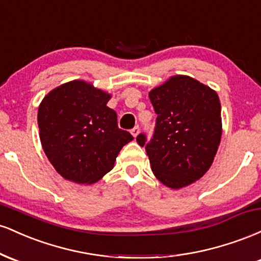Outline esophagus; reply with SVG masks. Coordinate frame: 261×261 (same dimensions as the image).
Masks as SVG:
<instances>
[{
    "label": "esophagus",
    "mask_w": 261,
    "mask_h": 261,
    "mask_svg": "<svg viewBox=\"0 0 261 261\" xmlns=\"http://www.w3.org/2000/svg\"><path fill=\"white\" fill-rule=\"evenodd\" d=\"M139 133H140V126H139V125H136V126H135L134 128H131V134H133L134 137H136L137 135H139Z\"/></svg>",
    "instance_id": "obj_1"
}]
</instances>
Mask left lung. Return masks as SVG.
<instances>
[{"label":"left lung","mask_w":261,"mask_h":261,"mask_svg":"<svg viewBox=\"0 0 261 261\" xmlns=\"http://www.w3.org/2000/svg\"><path fill=\"white\" fill-rule=\"evenodd\" d=\"M157 114L153 135L136 141L146 148L155 178L180 189L207 172L222 135L217 93L189 76H174L149 92Z\"/></svg>","instance_id":"8db88e82"}]
</instances>
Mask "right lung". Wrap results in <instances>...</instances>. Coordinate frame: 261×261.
Returning a JSON list of instances; mask_svg holds the SVG:
<instances>
[{
	"instance_id": "1",
	"label": "right lung",
	"mask_w": 261,
	"mask_h": 261,
	"mask_svg": "<svg viewBox=\"0 0 261 261\" xmlns=\"http://www.w3.org/2000/svg\"><path fill=\"white\" fill-rule=\"evenodd\" d=\"M110 95L83 81L51 91L38 110L45 154L67 180L91 184L113 169L116 157L134 140L118 126V115L107 107Z\"/></svg>"
}]
</instances>
